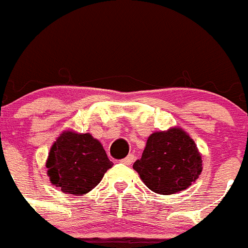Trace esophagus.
<instances>
[{
	"mask_svg": "<svg viewBox=\"0 0 248 248\" xmlns=\"http://www.w3.org/2000/svg\"><path fill=\"white\" fill-rule=\"evenodd\" d=\"M134 160H135L134 154H128V155L126 156L124 159H122L121 162L124 163V164H126V166H130V164H132V163H134Z\"/></svg>",
	"mask_w": 248,
	"mask_h": 248,
	"instance_id": "34e87169",
	"label": "esophagus"
}]
</instances>
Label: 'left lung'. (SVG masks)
Wrapping results in <instances>:
<instances>
[{
	"label": "left lung",
	"mask_w": 248,
	"mask_h": 248,
	"mask_svg": "<svg viewBox=\"0 0 248 248\" xmlns=\"http://www.w3.org/2000/svg\"><path fill=\"white\" fill-rule=\"evenodd\" d=\"M149 190L173 195L186 190L199 178L202 159L194 139L181 127L155 131L146 140L144 153L134 163Z\"/></svg>",
	"instance_id": "8db88e82"
}]
</instances>
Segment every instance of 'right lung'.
<instances>
[{"instance_id":"obj_1","label":"right lung","mask_w":248,"mask_h":248,"mask_svg":"<svg viewBox=\"0 0 248 248\" xmlns=\"http://www.w3.org/2000/svg\"><path fill=\"white\" fill-rule=\"evenodd\" d=\"M112 166L99 140L72 130L60 134L46 162L52 185L74 196L92 191Z\"/></svg>"}]
</instances>
